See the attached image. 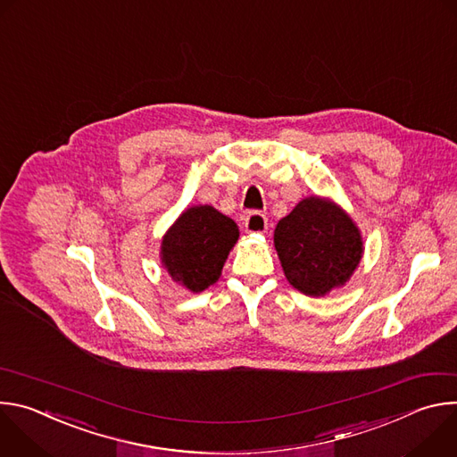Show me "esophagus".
Returning <instances> with one entry per match:
<instances>
[{
  "mask_svg": "<svg viewBox=\"0 0 457 457\" xmlns=\"http://www.w3.org/2000/svg\"><path fill=\"white\" fill-rule=\"evenodd\" d=\"M244 228H245L247 233H266L268 231V219L262 213L251 212L244 219Z\"/></svg>",
  "mask_w": 457,
  "mask_h": 457,
  "instance_id": "esophagus-1",
  "label": "esophagus"
}]
</instances>
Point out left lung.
Instances as JSON below:
<instances>
[{
	"label": "left lung",
	"instance_id": "left-lung-1",
	"mask_svg": "<svg viewBox=\"0 0 457 457\" xmlns=\"http://www.w3.org/2000/svg\"><path fill=\"white\" fill-rule=\"evenodd\" d=\"M273 238L287 282L307 296L344 287L363 256V238L351 215L318 195L280 219Z\"/></svg>",
	"mask_w": 457,
	"mask_h": 457
}]
</instances>
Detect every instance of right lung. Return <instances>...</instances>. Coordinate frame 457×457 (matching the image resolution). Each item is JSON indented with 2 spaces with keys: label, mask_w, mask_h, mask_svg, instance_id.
I'll return each mask as SVG.
<instances>
[{
  "label": "right lung",
  "mask_w": 457,
  "mask_h": 457,
  "mask_svg": "<svg viewBox=\"0 0 457 457\" xmlns=\"http://www.w3.org/2000/svg\"><path fill=\"white\" fill-rule=\"evenodd\" d=\"M238 235L235 220L213 206H191L162 237V268L184 289L201 293L220 278Z\"/></svg>",
  "instance_id": "1"
}]
</instances>
